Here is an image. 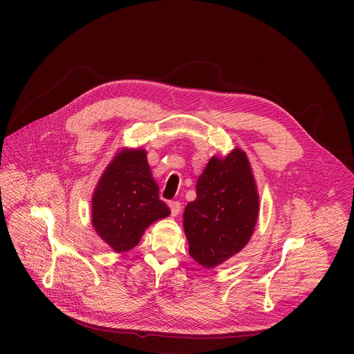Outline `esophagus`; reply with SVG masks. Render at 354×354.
<instances>
[{
  "instance_id": "esophagus-1",
  "label": "esophagus",
  "mask_w": 354,
  "mask_h": 354,
  "mask_svg": "<svg viewBox=\"0 0 354 354\" xmlns=\"http://www.w3.org/2000/svg\"><path fill=\"white\" fill-rule=\"evenodd\" d=\"M169 209H171V216L172 217H176L179 213H180V203L179 201H172V203H169Z\"/></svg>"
}]
</instances>
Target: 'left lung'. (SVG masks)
<instances>
[{
  "mask_svg": "<svg viewBox=\"0 0 354 354\" xmlns=\"http://www.w3.org/2000/svg\"><path fill=\"white\" fill-rule=\"evenodd\" d=\"M196 198L183 213L189 255L214 269L242 250L259 216V193L245 151L210 158L196 183Z\"/></svg>",
  "mask_w": 354,
  "mask_h": 354,
  "instance_id": "obj_1",
  "label": "left lung"
}]
</instances>
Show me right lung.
<instances>
[{"mask_svg":"<svg viewBox=\"0 0 354 354\" xmlns=\"http://www.w3.org/2000/svg\"><path fill=\"white\" fill-rule=\"evenodd\" d=\"M158 193V185L147 161V151L122 148L93 190V230L118 254L130 250L151 224L171 214Z\"/></svg>","mask_w":354,"mask_h":354,"instance_id":"add662e5","label":"right lung"}]
</instances>
